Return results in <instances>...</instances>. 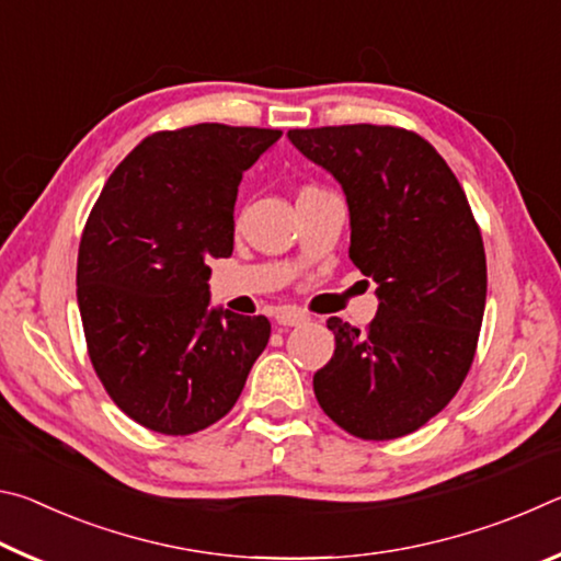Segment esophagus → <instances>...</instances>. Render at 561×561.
<instances>
[{"label":"esophagus","mask_w":561,"mask_h":561,"mask_svg":"<svg viewBox=\"0 0 561 561\" xmlns=\"http://www.w3.org/2000/svg\"><path fill=\"white\" fill-rule=\"evenodd\" d=\"M309 317L301 314V311H297V309H282V311H277V324L279 327H299Z\"/></svg>","instance_id":"esophagus-1"}]
</instances>
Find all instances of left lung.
<instances>
[{
  "label": "left lung",
  "mask_w": 561,
  "mask_h": 561,
  "mask_svg": "<svg viewBox=\"0 0 561 561\" xmlns=\"http://www.w3.org/2000/svg\"><path fill=\"white\" fill-rule=\"evenodd\" d=\"M287 136L344 187L348 257L378 284L364 331L327 321L336 348L314 374L317 401L356 438H401L470 371L488 297L480 227L448 163L413 130L356 123Z\"/></svg>",
  "instance_id": "obj_1"
}]
</instances>
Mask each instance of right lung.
<instances>
[{
  "label": "right lung",
  "mask_w": 561,
  "mask_h": 561,
  "mask_svg": "<svg viewBox=\"0 0 561 561\" xmlns=\"http://www.w3.org/2000/svg\"><path fill=\"white\" fill-rule=\"evenodd\" d=\"M282 130H160L113 170L76 267L91 364L123 413L190 435L232 411L270 341L267 317L210 309V262L230 257L237 185Z\"/></svg>",
  "instance_id": "add662e5"
}]
</instances>
